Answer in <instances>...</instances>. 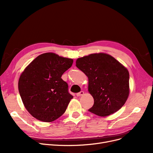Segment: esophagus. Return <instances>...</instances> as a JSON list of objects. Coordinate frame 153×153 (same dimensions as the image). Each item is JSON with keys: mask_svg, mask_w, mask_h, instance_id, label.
<instances>
[{"mask_svg": "<svg viewBox=\"0 0 153 153\" xmlns=\"http://www.w3.org/2000/svg\"><path fill=\"white\" fill-rule=\"evenodd\" d=\"M83 94H84V92H83V91H81V92H79L77 93L76 95L77 96V97H80V96H81V95H82Z\"/></svg>", "mask_w": 153, "mask_h": 153, "instance_id": "1", "label": "esophagus"}]
</instances>
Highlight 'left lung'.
<instances>
[{"label": "left lung", "instance_id": "left-lung-1", "mask_svg": "<svg viewBox=\"0 0 153 153\" xmlns=\"http://www.w3.org/2000/svg\"><path fill=\"white\" fill-rule=\"evenodd\" d=\"M76 63L89 79L88 91L94 100L89 111L107 117L123 106L129 95L130 75L121 63L105 53L85 56Z\"/></svg>", "mask_w": 153, "mask_h": 153}]
</instances>
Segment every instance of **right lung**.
<instances>
[{"mask_svg":"<svg viewBox=\"0 0 153 153\" xmlns=\"http://www.w3.org/2000/svg\"><path fill=\"white\" fill-rule=\"evenodd\" d=\"M73 59L53 53L36 57L22 72L19 91L24 106L40 121L51 122L65 112L73 96L61 76Z\"/></svg>","mask_w":153,"mask_h":153,"instance_id":"obj_1","label":"right lung"}]
</instances>
